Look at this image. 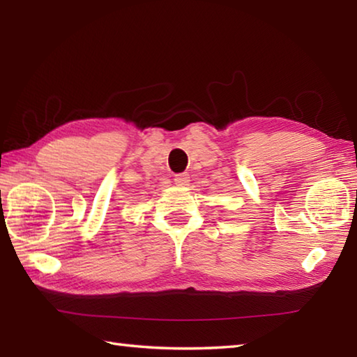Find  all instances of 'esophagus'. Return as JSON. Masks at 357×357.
Wrapping results in <instances>:
<instances>
[{
  "instance_id": "1",
  "label": "esophagus",
  "mask_w": 357,
  "mask_h": 357,
  "mask_svg": "<svg viewBox=\"0 0 357 357\" xmlns=\"http://www.w3.org/2000/svg\"><path fill=\"white\" fill-rule=\"evenodd\" d=\"M188 183H190V174L188 173H181L174 176V184L179 187H185L188 185Z\"/></svg>"
}]
</instances>
